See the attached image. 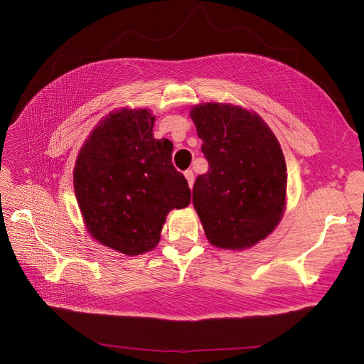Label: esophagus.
I'll use <instances>...</instances> for the list:
<instances>
[{
  "mask_svg": "<svg viewBox=\"0 0 364 364\" xmlns=\"http://www.w3.org/2000/svg\"><path fill=\"white\" fill-rule=\"evenodd\" d=\"M183 174H185V178H186V182H188V185H190V188H193V183H194V173H193L191 170H186Z\"/></svg>",
  "mask_w": 364,
  "mask_h": 364,
  "instance_id": "34e87169",
  "label": "esophagus"
}]
</instances>
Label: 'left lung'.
Segmentation results:
<instances>
[{"instance_id": "left-lung-1", "label": "left lung", "mask_w": 364, "mask_h": 364, "mask_svg": "<svg viewBox=\"0 0 364 364\" xmlns=\"http://www.w3.org/2000/svg\"><path fill=\"white\" fill-rule=\"evenodd\" d=\"M209 164L196 179L193 205L209 243L245 249L281 222L287 165L259 115L234 105L203 103L190 112Z\"/></svg>"}]
</instances>
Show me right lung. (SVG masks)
Returning <instances> with one entry per match:
<instances>
[{"instance_id":"add662e5","label":"right lung","mask_w":364,"mask_h":364,"mask_svg":"<svg viewBox=\"0 0 364 364\" xmlns=\"http://www.w3.org/2000/svg\"><path fill=\"white\" fill-rule=\"evenodd\" d=\"M149 109L109 114L85 141L74 167V193L87 232L124 255L155 249L171 209L191 191L171 164L173 144L153 136Z\"/></svg>"}]
</instances>
